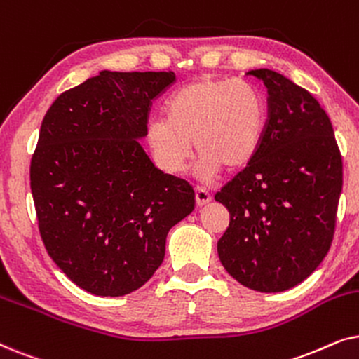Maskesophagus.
Instances as JSON below:
<instances>
[{
    "label": "esophagus",
    "mask_w": 359,
    "mask_h": 359,
    "mask_svg": "<svg viewBox=\"0 0 359 359\" xmlns=\"http://www.w3.org/2000/svg\"><path fill=\"white\" fill-rule=\"evenodd\" d=\"M194 194H196V203H198V205H205L208 203H210V199H212L204 188H196Z\"/></svg>",
    "instance_id": "1"
}]
</instances>
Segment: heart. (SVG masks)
I'll return each instance as SVG.
<instances>
[{"instance_id":"obj_1","label":"heart","mask_w":359,"mask_h":359,"mask_svg":"<svg viewBox=\"0 0 359 359\" xmlns=\"http://www.w3.org/2000/svg\"><path fill=\"white\" fill-rule=\"evenodd\" d=\"M165 117L147 126L156 163L178 175L193 155L203 178L252 163L266 132V101L247 80L203 76L181 86L165 102Z\"/></svg>"}]
</instances>
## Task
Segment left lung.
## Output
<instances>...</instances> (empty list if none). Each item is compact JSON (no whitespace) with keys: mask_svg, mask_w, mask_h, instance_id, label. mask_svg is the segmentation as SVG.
Wrapping results in <instances>:
<instances>
[{"mask_svg":"<svg viewBox=\"0 0 359 359\" xmlns=\"http://www.w3.org/2000/svg\"><path fill=\"white\" fill-rule=\"evenodd\" d=\"M268 122L252 163L215 194L230 222L217 242L230 276L258 292L287 291L330 250L343 186L340 149L318 101L268 68Z\"/></svg>","mask_w":359,"mask_h":359,"instance_id":"obj_1","label":"left lung"}]
</instances>
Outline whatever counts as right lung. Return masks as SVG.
Returning a JSON list of instances; mask_svg holds the SVG:
<instances>
[{
    "label": "right lung",
    "instance_id": "add662e5",
    "mask_svg": "<svg viewBox=\"0 0 359 359\" xmlns=\"http://www.w3.org/2000/svg\"><path fill=\"white\" fill-rule=\"evenodd\" d=\"M173 72H101L48 107L31 160V191L47 253L76 286L126 296L165 258L170 229L194 209L188 181L151 163V101Z\"/></svg>",
    "mask_w": 359,
    "mask_h": 359
}]
</instances>
